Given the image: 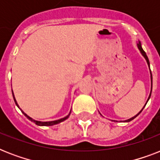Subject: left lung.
Returning <instances> with one entry per match:
<instances>
[{
    "label": "left lung",
    "mask_w": 160,
    "mask_h": 160,
    "mask_svg": "<svg viewBox=\"0 0 160 160\" xmlns=\"http://www.w3.org/2000/svg\"><path fill=\"white\" fill-rule=\"evenodd\" d=\"M137 46H138V48H139V51H140V53H141V55H143V56H144V59L146 60V62H147V64H148V65H149V59H148V56H147L146 53L144 52V50H143V48H142L141 42H140V41H138V43H137ZM149 72H150V80H151V90H150V94H149V98H148V100H147V101H146V103H145V105H144V106L146 105L147 102L149 101V98H150V96H151V92H152V83H153V80H153V79H152V73H151V70H150V68H149ZM144 106L143 107V109H144ZM143 109H142L141 110H140V111H139V113H138V114H136V115H134V117H132V118H130V119H126V120H124V122H129V121H131V120H133V119H134V118H136V117L138 116V115H139V114H140V113H141L142 110H143ZM113 121H116V120H113Z\"/></svg>",
    "instance_id": "left-lung-1"
}]
</instances>
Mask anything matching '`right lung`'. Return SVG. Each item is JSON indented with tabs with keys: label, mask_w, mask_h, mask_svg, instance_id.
<instances>
[{
	"label": "right lung",
	"mask_w": 160,
	"mask_h": 160,
	"mask_svg": "<svg viewBox=\"0 0 160 160\" xmlns=\"http://www.w3.org/2000/svg\"><path fill=\"white\" fill-rule=\"evenodd\" d=\"M12 95H13L14 101H15V103H16V106L18 107L19 109H21V112H22V113H23V114H24V115H25V116H26V117H27V119H30V120H31V122H34V123H35V124H37V125H40V126H51V125H55V124H59V123H60V122H62V121H64V120H65V119H67L68 118H69V116H70V112H71V110H70V114H68L67 116L64 117V118H62V119H57V120H53V121H46V122H45V121H44V122H43V121H38V120H36V119H32V118H31V117L28 116V115H27V114H26V113H25V112L22 111V109H21V108H20V107H19L18 104H17V102H16V98H15V95H14L13 91H12Z\"/></svg>",
	"instance_id": "right-lung-1"
}]
</instances>
